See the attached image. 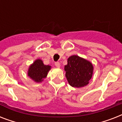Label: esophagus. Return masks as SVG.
<instances>
[{
    "instance_id": "1",
    "label": "esophagus",
    "mask_w": 122,
    "mask_h": 122,
    "mask_svg": "<svg viewBox=\"0 0 122 122\" xmlns=\"http://www.w3.org/2000/svg\"><path fill=\"white\" fill-rule=\"evenodd\" d=\"M55 65L57 68H59V67H60V63H59V62H56V63H55Z\"/></svg>"
}]
</instances>
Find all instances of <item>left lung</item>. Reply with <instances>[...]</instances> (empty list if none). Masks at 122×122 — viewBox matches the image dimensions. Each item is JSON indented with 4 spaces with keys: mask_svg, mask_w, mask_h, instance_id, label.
I'll use <instances>...</instances> for the list:
<instances>
[{
    "mask_svg": "<svg viewBox=\"0 0 122 122\" xmlns=\"http://www.w3.org/2000/svg\"><path fill=\"white\" fill-rule=\"evenodd\" d=\"M65 71L69 84L79 88L89 83L92 76L93 66L91 62L78 56H71L68 59Z\"/></svg>",
    "mask_w": 122,
    "mask_h": 122,
    "instance_id": "obj_1",
    "label": "left lung"
}]
</instances>
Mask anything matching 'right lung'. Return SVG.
<instances>
[{"mask_svg":"<svg viewBox=\"0 0 122 122\" xmlns=\"http://www.w3.org/2000/svg\"><path fill=\"white\" fill-rule=\"evenodd\" d=\"M50 69V66L44 65L42 60L37 59L30 66L28 75L34 81L40 82L47 76Z\"/></svg>","mask_w":122,"mask_h":122,"instance_id":"obj_1","label":"right lung"}]
</instances>
